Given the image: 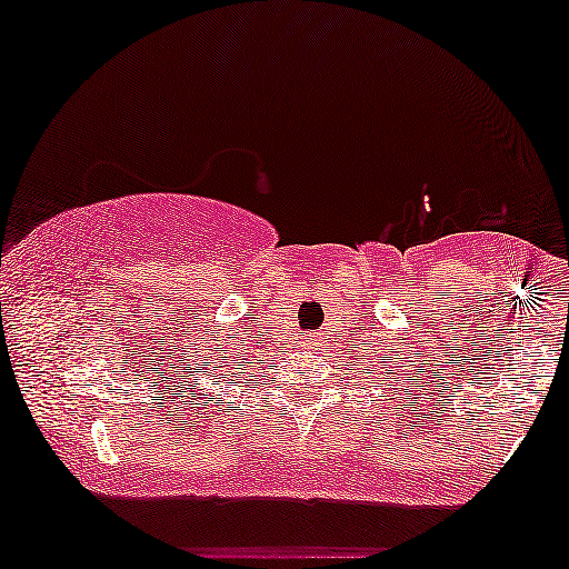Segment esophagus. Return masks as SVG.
<instances>
[{
  "label": "esophagus",
  "instance_id": "1",
  "mask_svg": "<svg viewBox=\"0 0 569 569\" xmlns=\"http://www.w3.org/2000/svg\"><path fill=\"white\" fill-rule=\"evenodd\" d=\"M302 342L307 345V348H321V342H323V335H321V331H307Z\"/></svg>",
  "mask_w": 569,
  "mask_h": 569
}]
</instances>
